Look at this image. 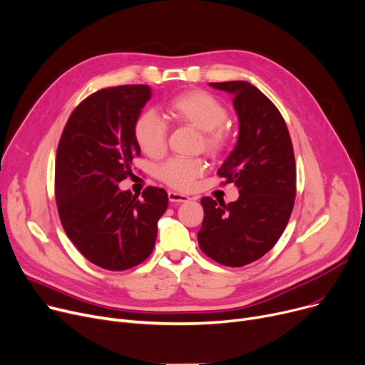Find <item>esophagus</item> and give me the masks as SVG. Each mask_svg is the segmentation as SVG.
Segmentation results:
<instances>
[{"label":"esophagus","instance_id":"esophagus-1","mask_svg":"<svg viewBox=\"0 0 365 365\" xmlns=\"http://www.w3.org/2000/svg\"><path fill=\"white\" fill-rule=\"evenodd\" d=\"M168 197H169V202H173V203H184V202L190 200V197L187 195H182V192H178V191H169Z\"/></svg>","mask_w":365,"mask_h":365}]
</instances>
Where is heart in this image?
<instances>
[{
  "mask_svg": "<svg viewBox=\"0 0 365 365\" xmlns=\"http://www.w3.org/2000/svg\"><path fill=\"white\" fill-rule=\"evenodd\" d=\"M169 115L177 122L188 123L202 133V145L206 152L218 155L228 145L230 130L224 125L227 119L225 106L206 91L195 90L177 96L168 106ZM134 137L141 152L150 158L165 153L168 131L163 119L152 110L143 112L134 123ZM206 163L202 159L173 158L158 168V177L169 187L190 190L203 175Z\"/></svg>",
  "mask_w": 365,
  "mask_h": 365,
  "instance_id": "heart-1",
  "label": "heart"
}]
</instances>
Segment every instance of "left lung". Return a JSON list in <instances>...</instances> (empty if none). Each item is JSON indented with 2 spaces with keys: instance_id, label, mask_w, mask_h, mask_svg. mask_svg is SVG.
<instances>
[{
  "instance_id": "8db88e82",
  "label": "left lung",
  "mask_w": 365,
  "mask_h": 365,
  "mask_svg": "<svg viewBox=\"0 0 365 365\" xmlns=\"http://www.w3.org/2000/svg\"><path fill=\"white\" fill-rule=\"evenodd\" d=\"M210 87L234 97L239 138L218 175L237 187L240 196L228 205L200 200L205 217L197 240L213 261L243 267L271 250L289 222L296 197L293 145L282 113L252 83L212 82Z\"/></svg>"
}]
</instances>
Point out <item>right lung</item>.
<instances>
[{
	"instance_id": "obj_1",
	"label": "right lung",
	"mask_w": 365,
	"mask_h": 365,
	"mask_svg": "<svg viewBox=\"0 0 365 365\" xmlns=\"http://www.w3.org/2000/svg\"><path fill=\"white\" fill-rule=\"evenodd\" d=\"M152 98L148 85L103 88L72 112L56 156V203L71 242L94 265L123 271L148 258L168 207L163 188L141 197L119 182L141 150L134 123Z\"/></svg>"
}]
</instances>
